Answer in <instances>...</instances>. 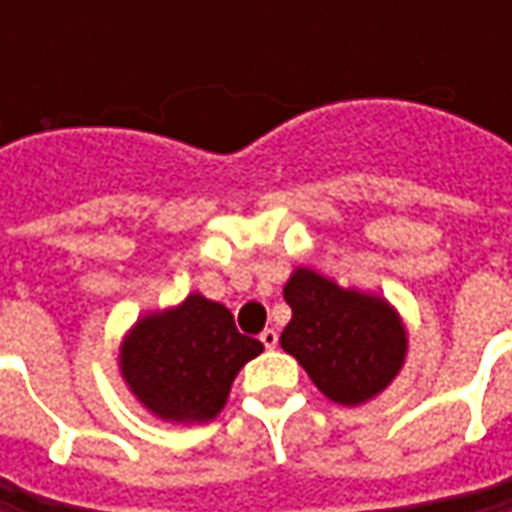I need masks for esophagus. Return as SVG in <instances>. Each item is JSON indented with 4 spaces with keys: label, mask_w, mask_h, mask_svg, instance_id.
I'll use <instances>...</instances> for the list:
<instances>
[{
    "label": "esophagus",
    "mask_w": 512,
    "mask_h": 512,
    "mask_svg": "<svg viewBox=\"0 0 512 512\" xmlns=\"http://www.w3.org/2000/svg\"><path fill=\"white\" fill-rule=\"evenodd\" d=\"M259 342L265 344L267 350H273V347H276V344H279V333H276V330H273V327H267L265 333H262V336H259Z\"/></svg>",
    "instance_id": "34e87169"
}]
</instances>
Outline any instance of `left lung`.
Listing matches in <instances>:
<instances>
[{
    "label": "left lung",
    "mask_w": 512,
    "mask_h": 512,
    "mask_svg": "<svg viewBox=\"0 0 512 512\" xmlns=\"http://www.w3.org/2000/svg\"><path fill=\"white\" fill-rule=\"evenodd\" d=\"M285 302L293 316L279 342L330 402H370L399 376L407 330L387 299L296 267L285 285Z\"/></svg>",
    "instance_id": "obj_1"
}]
</instances>
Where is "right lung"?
<instances>
[{
	"mask_svg": "<svg viewBox=\"0 0 512 512\" xmlns=\"http://www.w3.org/2000/svg\"><path fill=\"white\" fill-rule=\"evenodd\" d=\"M265 347L236 330L233 313L202 293L142 316L122 342L119 370L130 393L165 422H210L230 384Z\"/></svg>",
	"mask_w": 512,
	"mask_h": 512,
	"instance_id": "1",
	"label": "right lung"
}]
</instances>
